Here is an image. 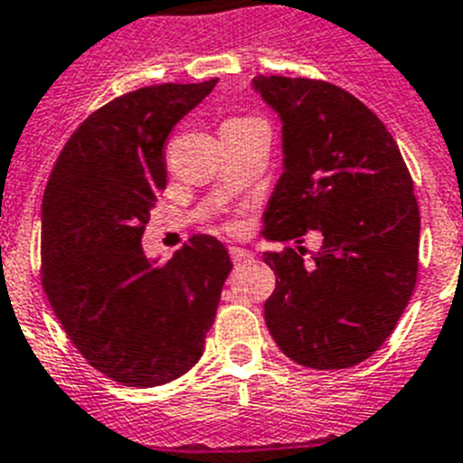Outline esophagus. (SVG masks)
I'll return each instance as SVG.
<instances>
[{"label": "esophagus", "mask_w": 463, "mask_h": 463, "mask_svg": "<svg viewBox=\"0 0 463 463\" xmlns=\"http://www.w3.org/2000/svg\"><path fill=\"white\" fill-rule=\"evenodd\" d=\"M229 257H232V261H234V264H245V261L252 260V254L243 248H229Z\"/></svg>", "instance_id": "1"}]
</instances>
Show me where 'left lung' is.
Here are the masks:
<instances>
[{
  "instance_id": "1",
  "label": "left lung",
  "mask_w": 463,
  "mask_h": 463,
  "mask_svg": "<svg viewBox=\"0 0 463 463\" xmlns=\"http://www.w3.org/2000/svg\"><path fill=\"white\" fill-rule=\"evenodd\" d=\"M282 124V174L264 211L275 291L264 319L287 358L345 370L370 358L400 321L418 278L420 211L400 146L381 118L335 84L257 75ZM325 245L302 257L299 236Z\"/></svg>"
}]
</instances>
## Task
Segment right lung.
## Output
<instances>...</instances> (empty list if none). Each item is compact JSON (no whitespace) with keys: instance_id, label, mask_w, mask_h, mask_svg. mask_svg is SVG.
Returning a JSON list of instances; mask_svg holds the SVG:
<instances>
[{"instance_id":"1","label":"right lung","mask_w":463,"mask_h":463,"mask_svg":"<svg viewBox=\"0 0 463 463\" xmlns=\"http://www.w3.org/2000/svg\"><path fill=\"white\" fill-rule=\"evenodd\" d=\"M215 84H156L114 99L71 135L45 185L50 305L89 364L133 388L169 383L202 358L232 270L227 248L209 234L169 261L142 248L167 184L165 139Z\"/></svg>"}]
</instances>
